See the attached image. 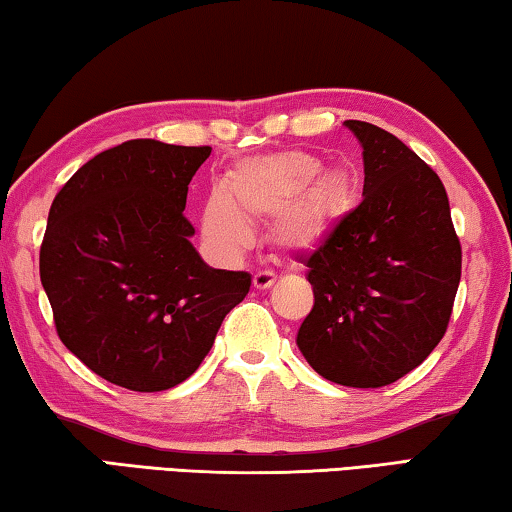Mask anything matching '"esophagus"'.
<instances>
[{
  "instance_id": "34e87169",
  "label": "esophagus",
  "mask_w": 512,
  "mask_h": 512,
  "mask_svg": "<svg viewBox=\"0 0 512 512\" xmlns=\"http://www.w3.org/2000/svg\"><path fill=\"white\" fill-rule=\"evenodd\" d=\"M276 283V276L272 272H256L254 274V288L256 290H267Z\"/></svg>"
}]
</instances>
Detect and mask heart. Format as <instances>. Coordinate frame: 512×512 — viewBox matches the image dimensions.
Returning a JSON list of instances; mask_svg holds the SVG:
<instances>
[{
	"mask_svg": "<svg viewBox=\"0 0 512 512\" xmlns=\"http://www.w3.org/2000/svg\"><path fill=\"white\" fill-rule=\"evenodd\" d=\"M358 195L356 179L342 167L324 170L322 158L288 149L256 158L226 177L201 211V231L220 254L251 245L247 222H272V240L288 254L320 247Z\"/></svg>",
	"mask_w": 512,
	"mask_h": 512,
	"instance_id": "b5f03b06",
	"label": "heart"
}]
</instances>
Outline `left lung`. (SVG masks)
<instances>
[{"instance_id": "obj_1", "label": "left lung", "mask_w": 512, "mask_h": 512, "mask_svg": "<svg viewBox=\"0 0 512 512\" xmlns=\"http://www.w3.org/2000/svg\"><path fill=\"white\" fill-rule=\"evenodd\" d=\"M345 124L363 147V201L304 258L315 304L297 345L326 381L381 388L438 347L463 251L438 174L385 129Z\"/></svg>"}]
</instances>
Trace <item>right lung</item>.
Wrapping results in <instances>:
<instances>
[{
	"label": "right lung",
	"instance_id": "obj_1",
	"mask_svg": "<svg viewBox=\"0 0 512 512\" xmlns=\"http://www.w3.org/2000/svg\"><path fill=\"white\" fill-rule=\"evenodd\" d=\"M211 147L127 140L79 167L49 208L40 281L63 345L136 392L170 390L197 370L222 320L247 297V272L208 267L183 215Z\"/></svg>",
	"mask_w": 512,
	"mask_h": 512
}]
</instances>
